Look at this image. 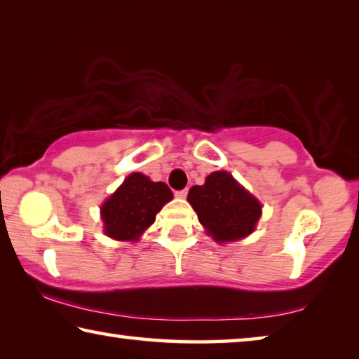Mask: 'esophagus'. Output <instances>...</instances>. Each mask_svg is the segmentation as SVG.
<instances>
[{"label":"esophagus","mask_w":359,"mask_h":359,"mask_svg":"<svg viewBox=\"0 0 359 359\" xmlns=\"http://www.w3.org/2000/svg\"><path fill=\"white\" fill-rule=\"evenodd\" d=\"M187 194H188V190H187V188H185V190H179V191H175V196H177V198H182V199L187 198Z\"/></svg>","instance_id":"obj_1"}]
</instances>
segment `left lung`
<instances>
[{"label": "left lung", "mask_w": 359, "mask_h": 359, "mask_svg": "<svg viewBox=\"0 0 359 359\" xmlns=\"http://www.w3.org/2000/svg\"><path fill=\"white\" fill-rule=\"evenodd\" d=\"M187 199L218 244L247 238L261 217L258 199L226 171L212 172L204 185L191 187Z\"/></svg>", "instance_id": "8db88e82"}]
</instances>
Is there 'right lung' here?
Wrapping results in <instances>:
<instances>
[{"instance_id":"right-lung-1","label":"right lung","mask_w":359,"mask_h":359,"mask_svg":"<svg viewBox=\"0 0 359 359\" xmlns=\"http://www.w3.org/2000/svg\"><path fill=\"white\" fill-rule=\"evenodd\" d=\"M171 199L172 191L165 182H151L141 172L130 174L101 205L104 233L115 241H139Z\"/></svg>"}]
</instances>
